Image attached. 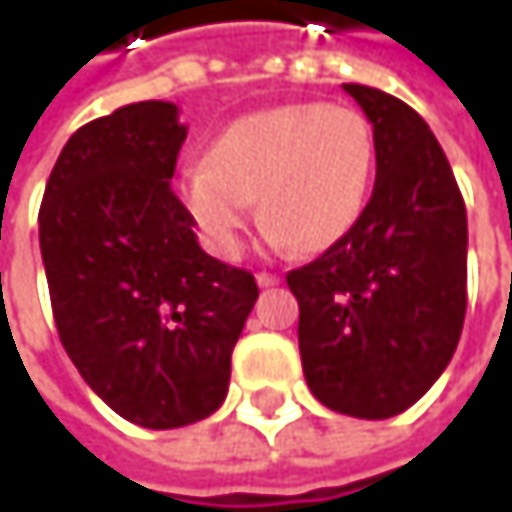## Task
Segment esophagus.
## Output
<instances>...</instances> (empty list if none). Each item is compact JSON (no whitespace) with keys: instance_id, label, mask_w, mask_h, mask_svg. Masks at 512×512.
Returning a JSON list of instances; mask_svg holds the SVG:
<instances>
[{"instance_id":"34e87169","label":"esophagus","mask_w":512,"mask_h":512,"mask_svg":"<svg viewBox=\"0 0 512 512\" xmlns=\"http://www.w3.org/2000/svg\"><path fill=\"white\" fill-rule=\"evenodd\" d=\"M278 281H281L278 275H269V272H257V284H260V287H275Z\"/></svg>"}]
</instances>
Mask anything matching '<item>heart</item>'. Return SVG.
Instances as JSON below:
<instances>
[{"label":"heart","mask_w":512,"mask_h":512,"mask_svg":"<svg viewBox=\"0 0 512 512\" xmlns=\"http://www.w3.org/2000/svg\"><path fill=\"white\" fill-rule=\"evenodd\" d=\"M376 180L373 124L350 106L284 103L231 121L177 195L222 257H237L252 201L272 246L323 255L353 231Z\"/></svg>","instance_id":"b5f03b06"}]
</instances>
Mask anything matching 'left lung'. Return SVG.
I'll list each match as a JSON object with an SVG mask.
<instances>
[{
    "mask_svg": "<svg viewBox=\"0 0 512 512\" xmlns=\"http://www.w3.org/2000/svg\"><path fill=\"white\" fill-rule=\"evenodd\" d=\"M376 133V183L335 249L287 272L311 394L353 418H391L442 376L465 320L468 222L451 162L403 100L344 85Z\"/></svg>",
    "mask_w": 512,
    "mask_h": 512,
    "instance_id": "8db88e82",
    "label": "left lung"
}]
</instances>
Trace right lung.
<instances>
[{"instance_id": "obj_1", "label": "right lung", "mask_w": 512, "mask_h": 512, "mask_svg": "<svg viewBox=\"0 0 512 512\" xmlns=\"http://www.w3.org/2000/svg\"><path fill=\"white\" fill-rule=\"evenodd\" d=\"M186 124L145 100L79 127L55 159L38 231L70 361L121 418L174 430L213 415L257 299L210 257L171 192Z\"/></svg>"}]
</instances>
